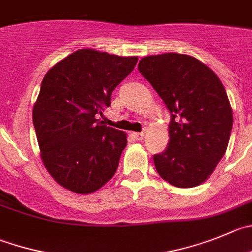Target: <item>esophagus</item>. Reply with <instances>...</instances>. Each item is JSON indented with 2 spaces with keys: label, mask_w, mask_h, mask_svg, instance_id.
Returning a JSON list of instances; mask_svg holds the SVG:
<instances>
[{
  "label": "esophagus",
  "mask_w": 252,
  "mask_h": 252,
  "mask_svg": "<svg viewBox=\"0 0 252 252\" xmlns=\"http://www.w3.org/2000/svg\"><path fill=\"white\" fill-rule=\"evenodd\" d=\"M132 136L137 141H141V140H143V137H145V133H143V132H133Z\"/></svg>",
  "instance_id": "34e87169"
}]
</instances>
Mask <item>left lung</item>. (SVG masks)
<instances>
[{
	"mask_svg": "<svg viewBox=\"0 0 252 252\" xmlns=\"http://www.w3.org/2000/svg\"><path fill=\"white\" fill-rule=\"evenodd\" d=\"M138 70L171 112L166 150L153 156L164 181L178 188L199 186L225 155L232 111L217 74L177 53L141 59Z\"/></svg>",
	"mask_w": 252,
	"mask_h": 252,
	"instance_id": "left-lung-1",
	"label": "left lung"
}]
</instances>
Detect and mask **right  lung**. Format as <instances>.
Listing matches in <instances>:
<instances>
[{"mask_svg":"<svg viewBox=\"0 0 252 252\" xmlns=\"http://www.w3.org/2000/svg\"><path fill=\"white\" fill-rule=\"evenodd\" d=\"M137 61L80 49L45 74L33 107V125L43 163L64 188L93 193L116 172L127 138L102 125L96 115L111 105L114 89Z\"/></svg>","mask_w":252,"mask_h":252,"instance_id":"obj_1","label":"right lung"}]
</instances>
